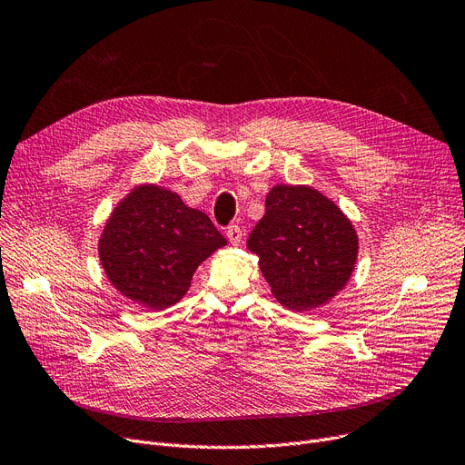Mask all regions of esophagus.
I'll list each match as a JSON object with an SVG mask.
<instances>
[{
  "label": "esophagus",
  "instance_id": "1",
  "mask_svg": "<svg viewBox=\"0 0 465 465\" xmlns=\"http://www.w3.org/2000/svg\"><path fill=\"white\" fill-rule=\"evenodd\" d=\"M226 235H228V239H230V242L232 245H239L241 242V237H242V233H241V228L239 226H228V230H226Z\"/></svg>",
  "mask_w": 465,
  "mask_h": 465
}]
</instances>
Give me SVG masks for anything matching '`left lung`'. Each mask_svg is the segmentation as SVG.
Segmentation results:
<instances>
[{
  "label": "left lung",
  "mask_w": 465,
  "mask_h": 465,
  "mask_svg": "<svg viewBox=\"0 0 465 465\" xmlns=\"http://www.w3.org/2000/svg\"><path fill=\"white\" fill-rule=\"evenodd\" d=\"M247 247L260 262L273 296L284 307L309 311L343 288L358 256L351 220L311 186L277 184Z\"/></svg>",
  "instance_id": "1"
}]
</instances>
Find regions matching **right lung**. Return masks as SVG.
<instances>
[{
	"instance_id": "right-lung-1",
	"label": "right lung",
	"mask_w": 465,
	"mask_h": 465,
	"mask_svg": "<svg viewBox=\"0 0 465 465\" xmlns=\"http://www.w3.org/2000/svg\"><path fill=\"white\" fill-rule=\"evenodd\" d=\"M211 218L179 193L146 184L118 203L100 237V260L113 286L151 309L177 303L198 265L226 245Z\"/></svg>"
}]
</instances>
